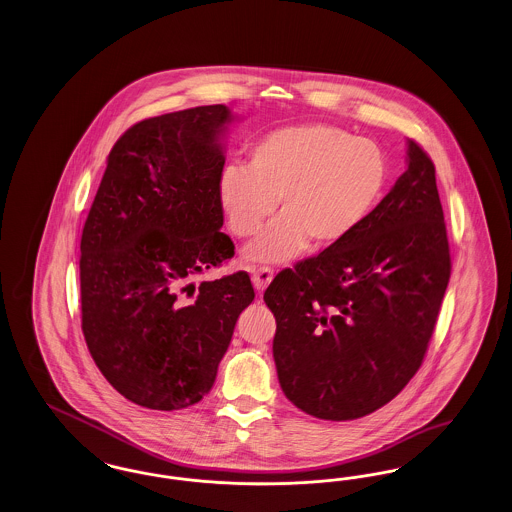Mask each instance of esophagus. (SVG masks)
Wrapping results in <instances>:
<instances>
[{
    "label": "esophagus",
    "instance_id": "obj_1",
    "mask_svg": "<svg viewBox=\"0 0 512 512\" xmlns=\"http://www.w3.org/2000/svg\"><path fill=\"white\" fill-rule=\"evenodd\" d=\"M272 278H274L272 268L261 267L251 270V282H253V286H255L257 292H265L268 284L272 282Z\"/></svg>",
    "mask_w": 512,
    "mask_h": 512
}]
</instances>
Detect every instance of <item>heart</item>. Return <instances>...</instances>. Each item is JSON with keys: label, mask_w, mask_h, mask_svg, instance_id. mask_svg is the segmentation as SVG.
Masks as SVG:
<instances>
[{"label": "heart", "mask_w": 512, "mask_h": 512, "mask_svg": "<svg viewBox=\"0 0 512 512\" xmlns=\"http://www.w3.org/2000/svg\"><path fill=\"white\" fill-rule=\"evenodd\" d=\"M388 184L382 149L330 124L280 128L249 149L247 167L228 165L219 176V201L238 238L255 236L245 255L284 263L307 244L328 249L353 236L378 207Z\"/></svg>", "instance_id": "heart-1"}]
</instances>
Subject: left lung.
Returning <instances> with one entry per match:
<instances>
[{"label":"left lung","mask_w":512,"mask_h":512,"mask_svg":"<svg viewBox=\"0 0 512 512\" xmlns=\"http://www.w3.org/2000/svg\"><path fill=\"white\" fill-rule=\"evenodd\" d=\"M451 276L428 153L407 140V171L345 242L282 270L265 303L286 397L322 420L390 403L422 365Z\"/></svg>","instance_id":"obj_1"}]
</instances>
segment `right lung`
I'll return each instance as SVG.
<instances>
[{
    "label": "right lung",
    "instance_id": "obj_1",
    "mask_svg": "<svg viewBox=\"0 0 512 512\" xmlns=\"http://www.w3.org/2000/svg\"><path fill=\"white\" fill-rule=\"evenodd\" d=\"M232 121L226 105H203L128 128L82 230L90 355L115 390L146 409H186L209 393L255 297L247 272L194 282L234 257L217 190Z\"/></svg>",
    "mask_w": 512,
    "mask_h": 512
}]
</instances>
